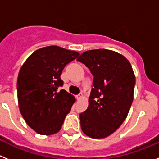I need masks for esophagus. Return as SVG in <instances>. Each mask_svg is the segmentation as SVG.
<instances>
[{
  "mask_svg": "<svg viewBox=\"0 0 159 159\" xmlns=\"http://www.w3.org/2000/svg\"><path fill=\"white\" fill-rule=\"evenodd\" d=\"M82 97H83V94L80 93V94H78V95H77L76 98H77V99H82Z\"/></svg>",
  "mask_w": 159,
  "mask_h": 159,
  "instance_id": "obj_1",
  "label": "esophagus"
}]
</instances>
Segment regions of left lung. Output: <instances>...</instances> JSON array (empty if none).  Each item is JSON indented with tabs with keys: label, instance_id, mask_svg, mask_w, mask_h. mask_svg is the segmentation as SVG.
<instances>
[{
	"label": "left lung",
	"instance_id": "8db88e82",
	"mask_svg": "<svg viewBox=\"0 0 159 159\" xmlns=\"http://www.w3.org/2000/svg\"><path fill=\"white\" fill-rule=\"evenodd\" d=\"M77 61L85 64L94 76L89 105L80 113V126L93 139L107 137L127 118L133 102L135 77L123 56L107 49L89 50Z\"/></svg>",
	"mask_w": 159,
	"mask_h": 159
}]
</instances>
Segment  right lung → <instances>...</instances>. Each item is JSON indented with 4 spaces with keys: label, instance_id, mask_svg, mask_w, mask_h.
Wrapping results in <instances>:
<instances>
[{
    "label": "right lung",
    "instance_id": "1",
    "mask_svg": "<svg viewBox=\"0 0 159 159\" xmlns=\"http://www.w3.org/2000/svg\"><path fill=\"white\" fill-rule=\"evenodd\" d=\"M79 53L58 46L38 49L26 60L17 79V98L22 116L40 134H56L69 113L75 97L59 88L63 69Z\"/></svg>",
    "mask_w": 159,
    "mask_h": 159
}]
</instances>
